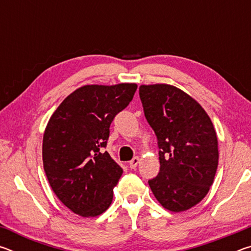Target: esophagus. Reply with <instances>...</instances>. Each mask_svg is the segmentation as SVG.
<instances>
[{"label": "esophagus", "mask_w": 251, "mask_h": 251, "mask_svg": "<svg viewBox=\"0 0 251 251\" xmlns=\"http://www.w3.org/2000/svg\"><path fill=\"white\" fill-rule=\"evenodd\" d=\"M138 163H139V157H134V158L129 161V167L131 169H134V168L137 167Z\"/></svg>", "instance_id": "1"}]
</instances>
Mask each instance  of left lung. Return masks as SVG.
Returning <instances> with one entry per match:
<instances>
[{"mask_svg":"<svg viewBox=\"0 0 251 251\" xmlns=\"http://www.w3.org/2000/svg\"><path fill=\"white\" fill-rule=\"evenodd\" d=\"M139 97L160 150L158 176L148 180L151 192L165 209H190L209 192L218 166V141L210 117L174 85H141Z\"/></svg>","mask_w":251,"mask_h":251,"instance_id":"8db88e82","label":"left lung"}]
</instances>
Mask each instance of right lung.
<instances>
[{
  "mask_svg": "<svg viewBox=\"0 0 251 251\" xmlns=\"http://www.w3.org/2000/svg\"><path fill=\"white\" fill-rule=\"evenodd\" d=\"M136 90L135 83L84 85L59 104L45 127L42 156L50 186L80 217H97L112 203L123 169L101 147Z\"/></svg>",
  "mask_w": 251,
  "mask_h": 251,
  "instance_id": "add662e5",
  "label": "right lung"
}]
</instances>
